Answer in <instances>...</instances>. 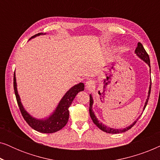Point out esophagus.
Listing matches in <instances>:
<instances>
[{
    "label": "esophagus",
    "mask_w": 160,
    "mask_h": 160,
    "mask_svg": "<svg viewBox=\"0 0 160 160\" xmlns=\"http://www.w3.org/2000/svg\"><path fill=\"white\" fill-rule=\"evenodd\" d=\"M95 85V82L92 80H88L86 82V88L87 89H92Z\"/></svg>",
    "instance_id": "1"
}]
</instances>
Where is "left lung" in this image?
I'll list each match as a JSON object with an SVG mask.
<instances>
[{
  "label": "left lung",
  "mask_w": 160,
  "mask_h": 160,
  "mask_svg": "<svg viewBox=\"0 0 160 160\" xmlns=\"http://www.w3.org/2000/svg\"><path fill=\"white\" fill-rule=\"evenodd\" d=\"M135 54H137V56H138L140 58L142 59V60L144 61V62L147 63V64L148 65V66L151 68L149 56H148L147 52H146V50H145V49H144L143 46L142 45L141 43H140V42L138 43V47L136 49H135ZM150 71H151V69H150ZM151 87H152V80H151V84H150V87H149V90H148V98H147V99H146V101L145 102V106H144V107H143V110L145 109L146 105H147V103H148V99H149V96H150V93H151ZM92 104H93V99H92V95H89V115H90L91 119L93 121L94 124H95L98 128H100V130L103 131V132H106L107 133L117 134V133H122V132H126V131L130 130V128H132V127L134 126V124H135V123L137 122L138 119L136 121H135L132 124H131V125L128 126V128H125L123 129H113V128H108V127H107L106 125H104L103 124H102L101 122H100L98 120L97 118H96L95 113H94L93 111H92Z\"/></svg>",
  "instance_id": "1"
}]
</instances>
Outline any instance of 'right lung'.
<instances>
[{
  "label": "right lung",
  "mask_w": 160,
  "mask_h": 160,
  "mask_svg": "<svg viewBox=\"0 0 160 160\" xmlns=\"http://www.w3.org/2000/svg\"><path fill=\"white\" fill-rule=\"evenodd\" d=\"M42 34L43 33L41 32L36 34L35 36H32L30 39ZM14 89L19 110H20L24 119L29 124V126L38 132L43 133H53L60 130L66 125L69 118V107L71 106L76 95L79 92L84 90V84L83 83H79L70 89L66 94L63 96L53 113L47 119H37L36 118H33L25 110L22 104L21 103L20 98H19L18 92H17L15 73H14Z\"/></svg>",
  "instance_id": "add662e5"
}]
</instances>
